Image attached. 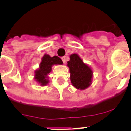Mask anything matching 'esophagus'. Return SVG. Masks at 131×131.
Listing matches in <instances>:
<instances>
[{
  "label": "esophagus",
  "mask_w": 131,
  "mask_h": 131,
  "mask_svg": "<svg viewBox=\"0 0 131 131\" xmlns=\"http://www.w3.org/2000/svg\"><path fill=\"white\" fill-rule=\"evenodd\" d=\"M61 59L64 63H65L66 61H67V57H66V56H63V57L61 58Z\"/></svg>",
  "instance_id": "34e87169"
}]
</instances>
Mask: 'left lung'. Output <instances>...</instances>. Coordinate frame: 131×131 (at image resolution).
Wrapping results in <instances>:
<instances>
[{
	"label": "left lung",
	"mask_w": 131,
	"mask_h": 131,
	"mask_svg": "<svg viewBox=\"0 0 131 131\" xmlns=\"http://www.w3.org/2000/svg\"><path fill=\"white\" fill-rule=\"evenodd\" d=\"M67 66L69 67L71 82L74 87L80 90L87 88L91 84L92 71L90 68L84 63L77 53L70 56Z\"/></svg>",
	"instance_id": "left-lung-1"
}]
</instances>
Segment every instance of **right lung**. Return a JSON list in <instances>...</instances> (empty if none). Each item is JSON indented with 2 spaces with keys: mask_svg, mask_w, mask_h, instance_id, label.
Masks as SVG:
<instances>
[{
  "mask_svg": "<svg viewBox=\"0 0 131 131\" xmlns=\"http://www.w3.org/2000/svg\"><path fill=\"white\" fill-rule=\"evenodd\" d=\"M63 63L59 57L54 56L50 57L49 55L45 54L42 58V61L40 63L39 69L35 71V79L41 86H45L48 84L49 80H47V75L51 72V67L53 64H62Z\"/></svg>",
  "mask_w": 131,
  "mask_h": 131,
  "instance_id": "right-lung-1",
  "label": "right lung"
}]
</instances>
